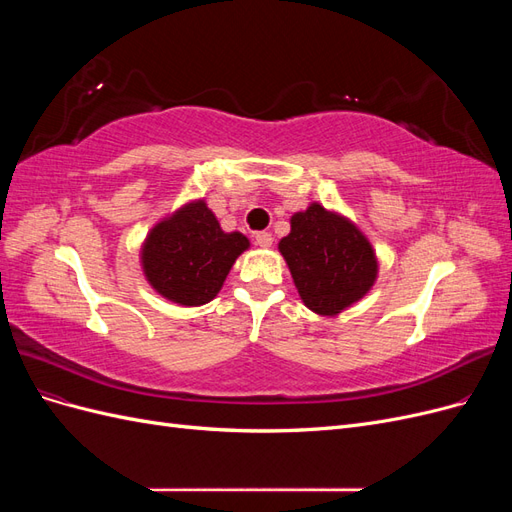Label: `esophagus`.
<instances>
[{
	"label": "esophagus",
	"mask_w": 512,
	"mask_h": 512,
	"mask_svg": "<svg viewBox=\"0 0 512 512\" xmlns=\"http://www.w3.org/2000/svg\"><path fill=\"white\" fill-rule=\"evenodd\" d=\"M256 243H258L260 247H271V245H273V235H271V232H258V235H256Z\"/></svg>",
	"instance_id": "34e87169"
}]
</instances>
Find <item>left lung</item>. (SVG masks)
Segmentation results:
<instances>
[{
	"mask_svg": "<svg viewBox=\"0 0 512 512\" xmlns=\"http://www.w3.org/2000/svg\"><path fill=\"white\" fill-rule=\"evenodd\" d=\"M280 252L303 303L320 316H335L363 299L378 275L376 254L361 230L318 203L292 215Z\"/></svg>",
	"mask_w": 512,
	"mask_h": 512,
	"instance_id": "obj_1",
	"label": "left lung"
}]
</instances>
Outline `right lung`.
I'll return each mask as SVG.
<instances>
[{
  "instance_id": "obj_1",
  "label": "right lung",
  "mask_w": 512,
  "mask_h": 512,
  "mask_svg": "<svg viewBox=\"0 0 512 512\" xmlns=\"http://www.w3.org/2000/svg\"><path fill=\"white\" fill-rule=\"evenodd\" d=\"M247 247V237L224 232L205 200H196L149 232L143 271L168 301L205 305L220 292L230 267Z\"/></svg>"
}]
</instances>
